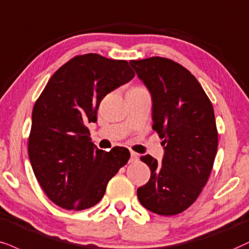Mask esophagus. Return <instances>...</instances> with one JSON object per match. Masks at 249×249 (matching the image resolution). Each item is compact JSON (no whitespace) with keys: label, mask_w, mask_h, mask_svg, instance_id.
Segmentation results:
<instances>
[{"label":"esophagus","mask_w":249,"mask_h":249,"mask_svg":"<svg viewBox=\"0 0 249 249\" xmlns=\"http://www.w3.org/2000/svg\"><path fill=\"white\" fill-rule=\"evenodd\" d=\"M138 159H139V155H138L136 152H131V158H130L131 162H136V161H138Z\"/></svg>","instance_id":"esophagus-1"}]
</instances>
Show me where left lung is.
<instances>
[{
  "label": "left lung",
  "instance_id": "8db88e82",
  "mask_svg": "<svg viewBox=\"0 0 249 249\" xmlns=\"http://www.w3.org/2000/svg\"><path fill=\"white\" fill-rule=\"evenodd\" d=\"M130 65L152 95L153 130L163 139L162 163L143 161L151 178L138 188L143 208L161 215L187 210L208 182L218 148L211 101L187 68L161 56L131 60Z\"/></svg>",
  "mask_w": 249,
  "mask_h": 249
}]
</instances>
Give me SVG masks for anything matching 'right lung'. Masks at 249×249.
<instances>
[{
  "instance_id": "add662e5",
  "label": "right lung",
  "mask_w": 249,
  "mask_h": 249,
  "mask_svg": "<svg viewBox=\"0 0 249 249\" xmlns=\"http://www.w3.org/2000/svg\"><path fill=\"white\" fill-rule=\"evenodd\" d=\"M133 77L125 60L76 55L53 74L36 101L30 162L44 193L60 208L79 211L97 204L107 182L127 163V148L98 149L86 124L97 121L104 96Z\"/></svg>"
}]
</instances>
